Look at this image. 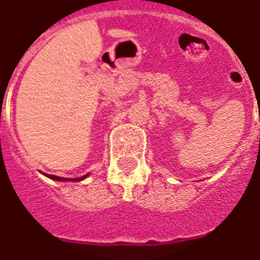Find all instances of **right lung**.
Here are the masks:
<instances>
[{
  "mask_svg": "<svg viewBox=\"0 0 260 260\" xmlns=\"http://www.w3.org/2000/svg\"><path fill=\"white\" fill-rule=\"evenodd\" d=\"M47 177L51 178V179H55V180H74V182H78V180H82L83 178H86V175L85 177H81V178H76V179H67V178H61V177H56V175H48V174H46Z\"/></svg>",
  "mask_w": 260,
  "mask_h": 260,
  "instance_id": "add662e5",
  "label": "right lung"
}]
</instances>
